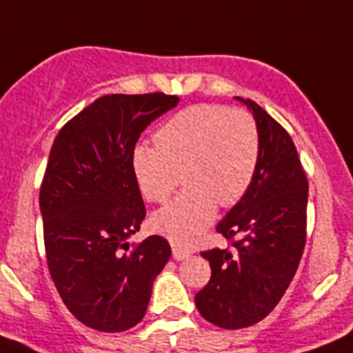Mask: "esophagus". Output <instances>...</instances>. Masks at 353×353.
<instances>
[{
	"mask_svg": "<svg viewBox=\"0 0 353 353\" xmlns=\"http://www.w3.org/2000/svg\"><path fill=\"white\" fill-rule=\"evenodd\" d=\"M190 254L192 252H190L188 249H183V247H179V245H174L172 247V256H174V259H177V261L188 259Z\"/></svg>",
	"mask_w": 353,
	"mask_h": 353,
	"instance_id": "obj_1",
	"label": "esophagus"
}]
</instances>
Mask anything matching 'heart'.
I'll list each match as a JSON object with an SVG mask.
<instances>
[{
	"mask_svg": "<svg viewBox=\"0 0 353 353\" xmlns=\"http://www.w3.org/2000/svg\"><path fill=\"white\" fill-rule=\"evenodd\" d=\"M156 145L133 149L131 167L143 197L167 202L179 186L177 201L152 214V228L176 243H190L208 228L220 208L236 206L256 176L261 139L247 110L223 104L186 106L156 131Z\"/></svg>",
	"mask_w": 353,
	"mask_h": 353,
	"instance_id": "obj_1",
	"label": "heart"
}]
</instances>
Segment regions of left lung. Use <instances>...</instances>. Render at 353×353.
<instances>
[{"label":"left lung","instance_id":"1","mask_svg":"<svg viewBox=\"0 0 353 353\" xmlns=\"http://www.w3.org/2000/svg\"><path fill=\"white\" fill-rule=\"evenodd\" d=\"M240 101L257 122L259 165L247 195L216 225L228 249L201 252L211 279L195 295L204 320L231 330L274 311L295 277L307 228L309 185L295 143L259 104Z\"/></svg>","mask_w":353,"mask_h":353}]
</instances>
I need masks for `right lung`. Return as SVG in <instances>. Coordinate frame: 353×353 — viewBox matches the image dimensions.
Instances as JSON below:
<instances>
[{
  "mask_svg": "<svg viewBox=\"0 0 353 353\" xmlns=\"http://www.w3.org/2000/svg\"><path fill=\"white\" fill-rule=\"evenodd\" d=\"M177 96L110 94L70 119L54 139L41 185L46 259L76 320L101 332L139 323L170 257L154 234L131 249L145 219L131 156L140 134Z\"/></svg>",
  "mask_w": 353,
  "mask_h": 353,
  "instance_id": "add662e5",
  "label": "right lung"
}]
</instances>
